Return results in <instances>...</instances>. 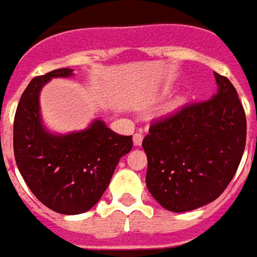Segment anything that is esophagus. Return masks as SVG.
Masks as SVG:
<instances>
[{
	"mask_svg": "<svg viewBox=\"0 0 257 257\" xmlns=\"http://www.w3.org/2000/svg\"><path fill=\"white\" fill-rule=\"evenodd\" d=\"M142 142H143V135L138 132V134L134 135V145L135 146H140L142 145Z\"/></svg>",
	"mask_w": 257,
	"mask_h": 257,
	"instance_id": "obj_1",
	"label": "esophagus"
}]
</instances>
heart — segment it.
Masks as SVG:
<instances>
[{"label": "heart", "instance_id": "obj_1", "mask_svg": "<svg viewBox=\"0 0 257 257\" xmlns=\"http://www.w3.org/2000/svg\"><path fill=\"white\" fill-rule=\"evenodd\" d=\"M176 107H178V103H172V104L169 106V110H175Z\"/></svg>", "mask_w": 257, "mask_h": 257}]
</instances>
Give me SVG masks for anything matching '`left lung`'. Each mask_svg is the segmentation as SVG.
<instances>
[{"label": "left lung", "instance_id": "8db88e82", "mask_svg": "<svg viewBox=\"0 0 257 257\" xmlns=\"http://www.w3.org/2000/svg\"><path fill=\"white\" fill-rule=\"evenodd\" d=\"M217 92L157 121L143 139L146 184L158 204L187 212L215 201L231 182L246 142L237 90L215 73Z\"/></svg>", "mask_w": 257, "mask_h": 257}]
</instances>
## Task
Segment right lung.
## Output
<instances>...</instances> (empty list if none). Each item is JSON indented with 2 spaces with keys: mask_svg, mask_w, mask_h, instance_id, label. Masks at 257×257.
<instances>
[{
  "mask_svg": "<svg viewBox=\"0 0 257 257\" xmlns=\"http://www.w3.org/2000/svg\"><path fill=\"white\" fill-rule=\"evenodd\" d=\"M71 68H58L30 81L20 97L14 122L16 165L31 193L62 215L89 210L110 184L121 157L132 149V136H122L101 119L84 131L59 135L42 123L40 92L52 78H67Z\"/></svg>",
  "mask_w": 257,
  "mask_h": 257,
  "instance_id": "obj_1",
  "label": "right lung"
}]
</instances>
